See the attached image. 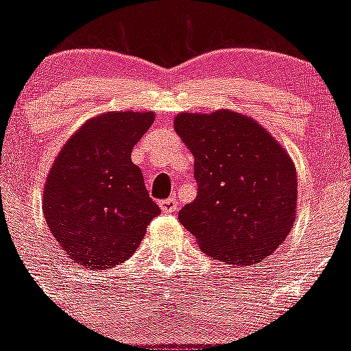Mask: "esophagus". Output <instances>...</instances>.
Instances as JSON below:
<instances>
[{
    "instance_id": "34e87169",
    "label": "esophagus",
    "mask_w": 351,
    "mask_h": 351,
    "mask_svg": "<svg viewBox=\"0 0 351 351\" xmlns=\"http://www.w3.org/2000/svg\"><path fill=\"white\" fill-rule=\"evenodd\" d=\"M160 207L163 213L172 214L178 210V200H176V198H165V200H161L160 202Z\"/></svg>"
}]
</instances>
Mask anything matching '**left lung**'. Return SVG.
Instances as JSON below:
<instances>
[{"label":"left lung","mask_w":351,"mask_h":351,"mask_svg":"<svg viewBox=\"0 0 351 351\" xmlns=\"http://www.w3.org/2000/svg\"><path fill=\"white\" fill-rule=\"evenodd\" d=\"M176 132L193 154L197 198L179 221L200 250L247 265L281 246L297 210V172L285 149L243 114H179Z\"/></svg>","instance_id":"obj_1"}]
</instances>
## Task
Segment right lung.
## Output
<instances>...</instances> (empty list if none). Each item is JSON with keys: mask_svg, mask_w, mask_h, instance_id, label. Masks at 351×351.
Masks as SVG:
<instances>
[{"mask_svg": "<svg viewBox=\"0 0 351 351\" xmlns=\"http://www.w3.org/2000/svg\"><path fill=\"white\" fill-rule=\"evenodd\" d=\"M153 112H107L64 144L49 172L43 213L58 244L86 269L119 265L137 251L160 207L144 184L132 149Z\"/></svg>", "mask_w": 351, "mask_h": 351, "instance_id": "add662e5", "label": "right lung"}]
</instances>
